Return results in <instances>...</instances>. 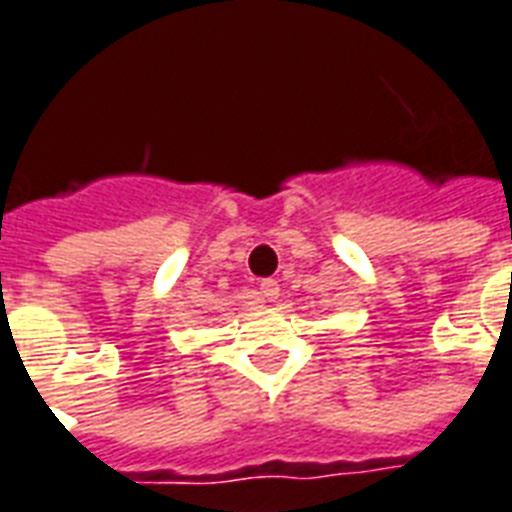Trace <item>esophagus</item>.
Masks as SVG:
<instances>
[{
    "mask_svg": "<svg viewBox=\"0 0 512 512\" xmlns=\"http://www.w3.org/2000/svg\"><path fill=\"white\" fill-rule=\"evenodd\" d=\"M278 281H273V278H265L263 284H260V297H263V302H276L278 299Z\"/></svg>",
    "mask_w": 512,
    "mask_h": 512,
    "instance_id": "1",
    "label": "esophagus"
}]
</instances>
